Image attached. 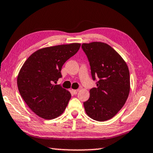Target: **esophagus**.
Listing matches in <instances>:
<instances>
[{
  "label": "esophagus",
  "mask_w": 153,
  "mask_h": 153,
  "mask_svg": "<svg viewBox=\"0 0 153 153\" xmlns=\"http://www.w3.org/2000/svg\"><path fill=\"white\" fill-rule=\"evenodd\" d=\"M79 89L78 90H72V93L74 94H77V92H79Z\"/></svg>",
  "instance_id": "obj_1"
}]
</instances>
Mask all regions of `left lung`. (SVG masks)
Wrapping results in <instances>:
<instances>
[{
  "label": "left lung",
  "mask_w": 153,
  "mask_h": 153,
  "mask_svg": "<svg viewBox=\"0 0 153 153\" xmlns=\"http://www.w3.org/2000/svg\"><path fill=\"white\" fill-rule=\"evenodd\" d=\"M89 61L97 88L90 90V98L83 103L86 114L94 120L104 121L117 114L130 92V72L120 55L108 44L92 42L82 44Z\"/></svg>",
  "instance_id": "left-lung-1"
}]
</instances>
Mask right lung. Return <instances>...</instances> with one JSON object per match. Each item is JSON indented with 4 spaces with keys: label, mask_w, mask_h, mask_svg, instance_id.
<instances>
[{
    "label": "right lung",
    "mask_w": 153,
    "mask_h": 153,
    "mask_svg": "<svg viewBox=\"0 0 153 153\" xmlns=\"http://www.w3.org/2000/svg\"><path fill=\"white\" fill-rule=\"evenodd\" d=\"M80 46V43H71L42 48L22 66L17 78L18 88L28 107L39 117L53 119L65 110L71 94L54 83L62 77V66Z\"/></svg>",
    "instance_id": "add662e5"
}]
</instances>
